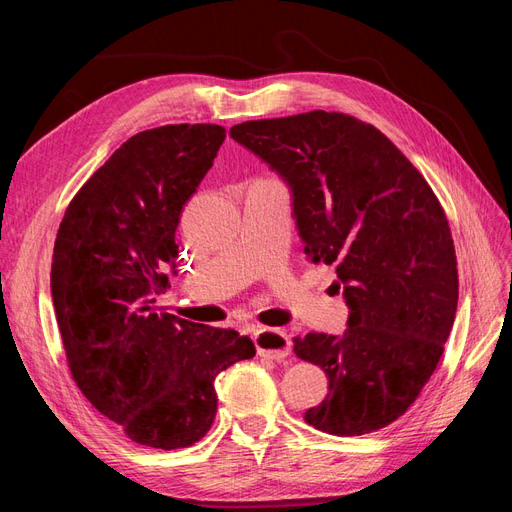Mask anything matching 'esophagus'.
I'll list each match as a JSON object with an SVG mask.
<instances>
[{
	"instance_id": "obj_1",
	"label": "esophagus",
	"mask_w": 512,
	"mask_h": 512,
	"mask_svg": "<svg viewBox=\"0 0 512 512\" xmlns=\"http://www.w3.org/2000/svg\"><path fill=\"white\" fill-rule=\"evenodd\" d=\"M254 344L260 356L282 361L290 354V339L280 329H254Z\"/></svg>"
}]
</instances>
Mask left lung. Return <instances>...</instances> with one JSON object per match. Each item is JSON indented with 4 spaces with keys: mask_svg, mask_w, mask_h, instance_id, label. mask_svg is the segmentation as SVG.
<instances>
[{
    "mask_svg": "<svg viewBox=\"0 0 512 512\" xmlns=\"http://www.w3.org/2000/svg\"><path fill=\"white\" fill-rule=\"evenodd\" d=\"M230 136L286 181L305 254L335 265L350 312L342 335L292 339L329 378L305 421L333 436L397 421L436 369L457 312V256L436 194L380 130L344 113L245 121Z\"/></svg>",
    "mask_w": 512,
    "mask_h": 512,
    "instance_id": "1",
    "label": "left lung"
}]
</instances>
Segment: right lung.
Returning <instances> with one entry per match:
<instances>
[{
    "label": "right lung",
    "mask_w": 512,
    "mask_h": 512,
    "mask_svg": "<svg viewBox=\"0 0 512 512\" xmlns=\"http://www.w3.org/2000/svg\"><path fill=\"white\" fill-rule=\"evenodd\" d=\"M224 138L213 123L138 132L72 198L55 239L51 294L76 386L132 442L162 451L205 436L215 376L256 354L247 335L153 307L177 273L183 205Z\"/></svg>",
    "instance_id": "right-lung-1"
}]
</instances>
